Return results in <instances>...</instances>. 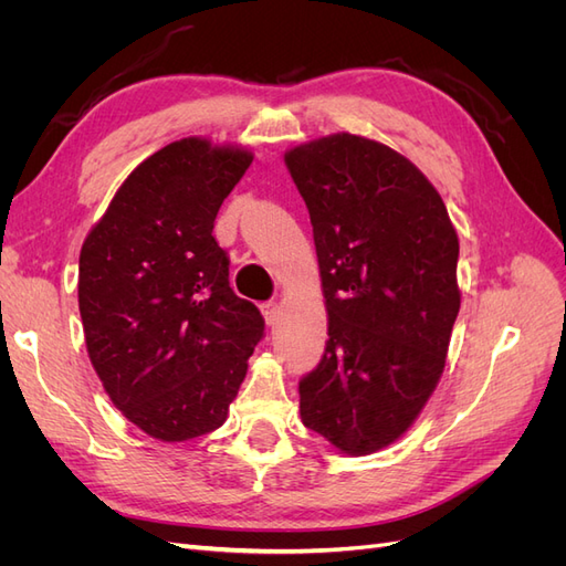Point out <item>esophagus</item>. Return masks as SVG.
Wrapping results in <instances>:
<instances>
[{"mask_svg": "<svg viewBox=\"0 0 566 566\" xmlns=\"http://www.w3.org/2000/svg\"><path fill=\"white\" fill-rule=\"evenodd\" d=\"M262 316L266 321L269 328H273V325H279V318H281V306L276 302H266L262 304Z\"/></svg>", "mask_w": 566, "mask_h": 566, "instance_id": "obj_1", "label": "esophagus"}]
</instances>
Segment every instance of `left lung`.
<instances>
[{
  "mask_svg": "<svg viewBox=\"0 0 566 566\" xmlns=\"http://www.w3.org/2000/svg\"><path fill=\"white\" fill-rule=\"evenodd\" d=\"M310 210L328 339L302 422L339 453L401 439L437 389L460 310L458 233L399 150L337 132L285 150Z\"/></svg>",
  "mask_w": 566,
  "mask_h": 566,
  "instance_id": "8db88e82",
  "label": "left lung"
}]
</instances>
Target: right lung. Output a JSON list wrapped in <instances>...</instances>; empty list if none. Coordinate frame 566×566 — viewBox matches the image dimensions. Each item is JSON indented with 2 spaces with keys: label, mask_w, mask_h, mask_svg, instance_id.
Listing matches in <instances>:
<instances>
[{
  "label": "right lung",
  "mask_w": 566,
  "mask_h": 566,
  "mask_svg": "<svg viewBox=\"0 0 566 566\" xmlns=\"http://www.w3.org/2000/svg\"><path fill=\"white\" fill-rule=\"evenodd\" d=\"M252 158L205 136L167 144L132 169L82 243L90 361L119 413L165 443L224 424L264 333L212 235Z\"/></svg>",
  "instance_id": "add662e5"
}]
</instances>
